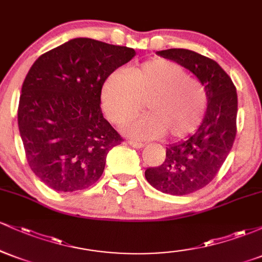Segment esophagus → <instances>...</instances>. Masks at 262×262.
I'll list each match as a JSON object with an SVG mask.
<instances>
[{"label": "esophagus", "mask_w": 262, "mask_h": 262, "mask_svg": "<svg viewBox=\"0 0 262 262\" xmlns=\"http://www.w3.org/2000/svg\"><path fill=\"white\" fill-rule=\"evenodd\" d=\"M129 145L133 146V148H135V149H141V148H144V144H143V143H139V141H134V140L129 141Z\"/></svg>", "instance_id": "esophagus-1"}]
</instances>
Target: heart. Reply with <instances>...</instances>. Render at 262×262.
<instances>
[{
	"label": "heart",
	"mask_w": 262,
	"mask_h": 262,
	"mask_svg": "<svg viewBox=\"0 0 262 262\" xmlns=\"http://www.w3.org/2000/svg\"><path fill=\"white\" fill-rule=\"evenodd\" d=\"M146 113L125 127L135 139L185 138L202 121L207 93L202 83L187 76L182 66L152 59L130 68L123 75L112 73L101 89V104L111 122L125 124L141 108Z\"/></svg>",
	"instance_id": "heart-1"
}]
</instances>
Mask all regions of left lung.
<instances>
[{
    "instance_id": "obj_1",
    "label": "left lung",
    "mask_w": 262,
    "mask_h": 262,
    "mask_svg": "<svg viewBox=\"0 0 262 262\" xmlns=\"http://www.w3.org/2000/svg\"><path fill=\"white\" fill-rule=\"evenodd\" d=\"M156 54L191 71L207 93V111L200 127L167 146L160 166L145 170V179L158 191L183 196L208 185L230 152L236 134V89L214 60L196 52L167 49Z\"/></svg>"
}]
</instances>
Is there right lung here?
<instances>
[{"instance_id": "1", "label": "right lung", "mask_w": 262, "mask_h": 262, "mask_svg": "<svg viewBox=\"0 0 262 262\" xmlns=\"http://www.w3.org/2000/svg\"><path fill=\"white\" fill-rule=\"evenodd\" d=\"M135 50L75 38L35 60L22 85L18 128L29 166L48 187L85 189L103 173L121 135L102 114L101 89Z\"/></svg>"}]
</instances>
